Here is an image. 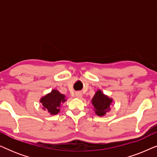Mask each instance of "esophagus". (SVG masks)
Returning <instances> with one entry per match:
<instances>
[{
  "label": "esophagus",
  "instance_id": "obj_1",
  "mask_svg": "<svg viewBox=\"0 0 157 157\" xmlns=\"http://www.w3.org/2000/svg\"><path fill=\"white\" fill-rule=\"evenodd\" d=\"M76 96L77 98H81L82 97V93L80 91H78L76 93Z\"/></svg>",
  "mask_w": 157,
  "mask_h": 157
}]
</instances>
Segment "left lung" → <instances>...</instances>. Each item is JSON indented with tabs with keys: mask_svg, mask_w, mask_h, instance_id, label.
<instances>
[{
	"mask_svg": "<svg viewBox=\"0 0 157 157\" xmlns=\"http://www.w3.org/2000/svg\"><path fill=\"white\" fill-rule=\"evenodd\" d=\"M112 101V99L109 98L108 96H105L101 91H96L95 95L92 98L94 111L98 116H104L107 111L109 110V106Z\"/></svg>",
	"mask_w": 157,
	"mask_h": 157,
	"instance_id": "1",
	"label": "left lung"
}]
</instances>
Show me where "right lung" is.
I'll return each mask as SVG.
<instances>
[{
  "label": "right lung",
  "mask_w": 157,
  "mask_h": 157,
  "mask_svg": "<svg viewBox=\"0 0 157 157\" xmlns=\"http://www.w3.org/2000/svg\"><path fill=\"white\" fill-rule=\"evenodd\" d=\"M65 96L60 94L56 90H53L40 99L44 109L47 110L51 114H56L59 112L60 105L65 101Z\"/></svg>",
  "instance_id": "obj_1"
}]
</instances>
